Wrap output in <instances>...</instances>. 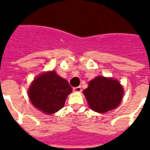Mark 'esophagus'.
<instances>
[{
    "label": "esophagus",
    "mask_w": 150,
    "mask_h": 150,
    "mask_svg": "<svg viewBox=\"0 0 150 150\" xmlns=\"http://www.w3.org/2000/svg\"><path fill=\"white\" fill-rule=\"evenodd\" d=\"M73 90L75 92H77V93H80V92L82 91V87L81 86H78V87H75Z\"/></svg>",
    "instance_id": "34e87169"
}]
</instances>
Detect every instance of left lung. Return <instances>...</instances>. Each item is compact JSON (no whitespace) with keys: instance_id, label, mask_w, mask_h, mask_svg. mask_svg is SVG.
I'll list each match as a JSON object with an SVG mask.
<instances>
[{"instance_id":"obj_1","label":"left lung","mask_w":150,"mask_h":150,"mask_svg":"<svg viewBox=\"0 0 150 150\" xmlns=\"http://www.w3.org/2000/svg\"><path fill=\"white\" fill-rule=\"evenodd\" d=\"M83 94L93 110L105 113L114 110L121 103L124 89L117 80L97 76L89 82Z\"/></svg>"}]
</instances>
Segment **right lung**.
I'll list each match as a JSON object with an SVG mask.
<instances>
[{
  "label": "right lung",
  "instance_id": "1",
  "mask_svg": "<svg viewBox=\"0 0 150 150\" xmlns=\"http://www.w3.org/2000/svg\"><path fill=\"white\" fill-rule=\"evenodd\" d=\"M72 92L67 80L54 71L43 72L35 79L28 89L29 100L40 111L52 114L61 110Z\"/></svg>",
  "mask_w": 150,
  "mask_h": 150
}]
</instances>
